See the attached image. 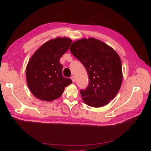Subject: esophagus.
Instances as JSON below:
<instances>
[{
	"mask_svg": "<svg viewBox=\"0 0 151 151\" xmlns=\"http://www.w3.org/2000/svg\"><path fill=\"white\" fill-rule=\"evenodd\" d=\"M71 79H72V81L73 83H75L76 79H75V77H74V76H72V77H71Z\"/></svg>",
	"mask_w": 151,
	"mask_h": 151,
	"instance_id": "obj_1",
	"label": "esophagus"
}]
</instances>
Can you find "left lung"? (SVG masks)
<instances>
[{
  "label": "left lung",
  "mask_w": 151,
  "mask_h": 151,
  "mask_svg": "<svg viewBox=\"0 0 151 151\" xmlns=\"http://www.w3.org/2000/svg\"><path fill=\"white\" fill-rule=\"evenodd\" d=\"M73 55L83 63L89 76V84L80 93L84 102L98 108L116 96L122 83V62L111 47L89 38L77 40L70 47Z\"/></svg>",
  "instance_id": "1"
}]
</instances>
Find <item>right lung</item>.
<instances>
[{"instance_id": "add662e5", "label": "right lung", "mask_w": 151, "mask_h": 151, "mask_svg": "<svg viewBox=\"0 0 151 151\" xmlns=\"http://www.w3.org/2000/svg\"><path fill=\"white\" fill-rule=\"evenodd\" d=\"M71 39L58 37L42 45L32 55L26 67V81L36 98L52 101L62 94L65 87L72 83L62 76L60 58L69 48Z\"/></svg>"}]
</instances>
